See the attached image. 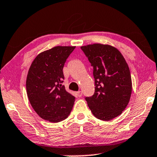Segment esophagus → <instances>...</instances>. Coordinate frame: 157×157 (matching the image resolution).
<instances>
[{"label":"esophagus","mask_w":157,"mask_h":157,"mask_svg":"<svg viewBox=\"0 0 157 157\" xmlns=\"http://www.w3.org/2000/svg\"><path fill=\"white\" fill-rule=\"evenodd\" d=\"M76 94H77V96H78V97H81V96H82V92H81V91L76 92Z\"/></svg>","instance_id":"esophagus-1"}]
</instances>
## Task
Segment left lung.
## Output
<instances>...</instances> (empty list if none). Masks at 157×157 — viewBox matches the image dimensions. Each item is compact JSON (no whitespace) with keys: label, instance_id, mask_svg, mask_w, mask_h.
<instances>
[{"label":"left lung","instance_id":"obj_1","mask_svg":"<svg viewBox=\"0 0 157 157\" xmlns=\"http://www.w3.org/2000/svg\"><path fill=\"white\" fill-rule=\"evenodd\" d=\"M93 67L95 91L86 97L95 117L109 121L122 113L129 102L132 90L129 68L120 51L109 45L81 46Z\"/></svg>","mask_w":157,"mask_h":157}]
</instances>
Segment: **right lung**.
Here are the masks:
<instances>
[{
  "mask_svg": "<svg viewBox=\"0 0 157 157\" xmlns=\"http://www.w3.org/2000/svg\"><path fill=\"white\" fill-rule=\"evenodd\" d=\"M75 46H56L38 54L29 68L26 91L34 111L43 119L59 122L66 119L75 97L62 85L63 68Z\"/></svg>",
  "mask_w": 157,
  "mask_h": 157,
  "instance_id": "1",
  "label": "right lung"
}]
</instances>
